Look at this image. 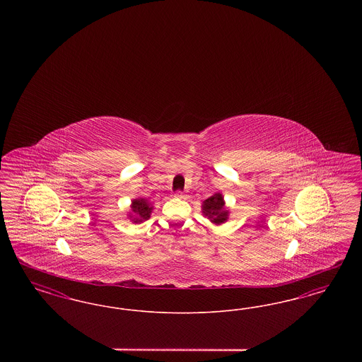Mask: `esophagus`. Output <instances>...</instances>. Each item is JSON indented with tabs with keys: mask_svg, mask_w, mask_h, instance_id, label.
<instances>
[{
	"mask_svg": "<svg viewBox=\"0 0 362 362\" xmlns=\"http://www.w3.org/2000/svg\"><path fill=\"white\" fill-rule=\"evenodd\" d=\"M175 197H176V198H185V197H186V194H185V192H182V191H177V192L175 194Z\"/></svg>",
	"mask_w": 362,
	"mask_h": 362,
	"instance_id": "1",
	"label": "esophagus"
}]
</instances>
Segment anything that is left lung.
<instances>
[{
	"label": "left lung",
	"mask_w": 362,
	"mask_h": 362,
	"mask_svg": "<svg viewBox=\"0 0 362 362\" xmlns=\"http://www.w3.org/2000/svg\"><path fill=\"white\" fill-rule=\"evenodd\" d=\"M202 214L216 225L224 224L229 218V209L225 206L224 197L221 192H216L204 201Z\"/></svg>",
	"instance_id": "obj_1"
}]
</instances>
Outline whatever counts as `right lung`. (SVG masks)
<instances>
[{
  "mask_svg": "<svg viewBox=\"0 0 362 362\" xmlns=\"http://www.w3.org/2000/svg\"><path fill=\"white\" fill-rule=\"evenodd\" d=\"M152 210H153V206L146 198L138 197L132 201L127 217L133 224H141L151 218Z\"/></svg>",
  "mask_w": 362,
  "mask_h": 362,
  "instance_id": "add662e5",
  "label": "right lung"
}]
</instances>
